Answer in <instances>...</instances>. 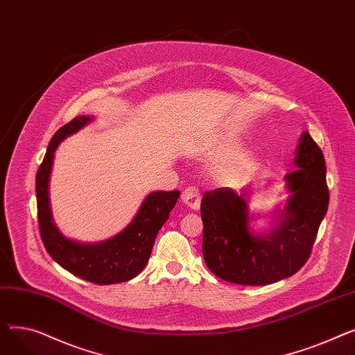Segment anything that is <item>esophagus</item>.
I'll use <instances>...</instances> for the list:
<instances>
[{"label": "esophagus", "instance_id": "34e87169", "mask_svg": "<svg viewBox=\"0 0 355 355\" xmlns=\"http://www.w3.org/2000/svg\"><path fill=\"white\" fill-rule=\"evenodd\" d=\"M181 201L189 206L193 210H198L200 209V202H201V194L198 191V189L196 187H189L185 189L181 194Z\"/></svg>", "mask_w": 355, "mask_h": 355}]
</instances>
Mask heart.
Here are the masks:
<instances>
[{
    "mask_svg": "<svg viewBox=\"0 0 355 355\" xmlns=\"http://www.w3.org/2000/svg\"><path fill=\"white\" fill-rule=\"evenodd\" d=\"M240 148H241V144L236 138L226 137V138L220 139L214 145L213 154L220 155V157L221 155H234L240 151ZM254 164H256V158H254L253 154H240L229 165V171L232 174L241 175V174H245L246 171H249L250 168H253Z\"/></svg>",
    "mask_w": 355,
    "mask_h": 355,
    "instance_id": "b5f03b06",
    "label": "heart"
}]
</instances>
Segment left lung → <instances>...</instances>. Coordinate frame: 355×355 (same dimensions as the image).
<instances>
[{
	"instance_id": "1",
	"label": "left lung",
	"mask_w": 355,
	"mask_h": 355,
	"mask_svg": "<svg viewBox=\"0 0 355 355\" xmlns=\"http://www.w3.org/2000/svg\"><path fill=\"white\" fill-rule=\"evenodd\" d=\"M297 170L285 177L292 196L282 218L266 236L249 230L245 197L232 189L206 191L201 200L202 256L207 268L223 281L262 286L300 270L327 214L329 191L321 148L304 132L296 149Z\"/></svg>"
}]
</instances>
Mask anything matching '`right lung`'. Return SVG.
I'll list each match as a JSON object with an SVG mask.
<instances>
[{
  "instance_id": "1",
  "label": "right lung",
  "mask_w": 355,
  "mask_h": 355,
  "mask_svg": "<svg viewBox=\"0 0 355 355\" xmlns=\"http://www.w3.org/2000/svg\"><path fill=\"white\" fill-rule=\"evenodd\" d=\"M90 121L89 116H78L63 125L53 135L44 159L35 175L37 217H39L40 236L44 248L55 262L87 282L110 285L129 281L139 275L146 266L155 237L170 217V211L175 206L180 191H155L149 194L132 223L118 236L102 243L83 245L66 239L54 226L50 211V171L54 151L59 144L66 137L78 132Z\"/></svg>"
}]
</instances>
